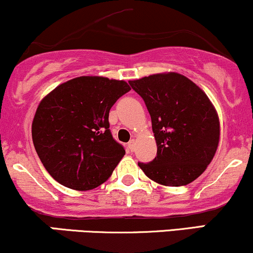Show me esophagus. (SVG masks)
<instances>
[{
    "label": "esophagus",
    "mask_w": 253,
    "mask_h": 253,
    "mask_svg": "<svg viewBox=\"0 0 253 253\" xmlns=\"http://www.w3.org/2000/svg\"><path fill=\"white\" fill-rule=\"evenodd\" d=\"M127 148H129L130 151H133V149H135V139H130L129 143H127Z\"/></svg>",
    "instance_id": "esophagus-1"
}]
</instances>
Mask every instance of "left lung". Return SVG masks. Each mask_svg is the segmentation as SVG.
Here are the masks:
<instances>
[{
	"instance_id": "1",
	"label": "left lung",
	"mask_w": 253,
	"mask_h": 253,
	"mask_svg": "<svg viewBox=\"0 0 253 253\" xmlns=\"http://www.w3.org/2000/svg\"><path fill=\"white\" fill-rule=\"evenodd\" d=\"M151 117L157 154L138 162L155 182L179 187L191 183L212 161L219 143V118L206 93L179 73L130 80Z\"/></svg>"
}]
</instances>
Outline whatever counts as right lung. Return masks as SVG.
Returning a JSON list of instances; mask_svg holds the SVG:
<instances>
[{
	"mask_svg": "<svg viewBox=\"0 0 253 253\" xmlns=\"http://www.w3.org/2000/svg\"><path fill=\"white\" fill-rule=\"evenodd\" d=\"M129 91L123 80L78 77L41 100L32 124L33 143L60 185L88 191L111 176L126 150L112 137L109 112Z\"/></svg>",
	"mask_w": 253,
	"mask_h": 253,
	"instance_id": "obj_1",
	"label": "right lung"
}]
</instances>
